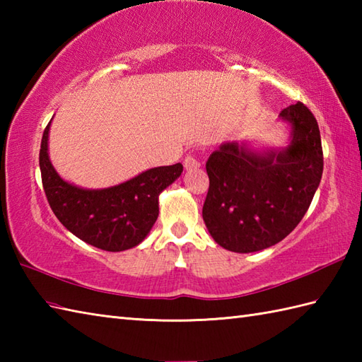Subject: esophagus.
Segmentation results:
<instances>
[{"label": "esophagus", "instance_id": "1", "mask_svg": "<svg viewBox=\"0 0 362 362\" xmlns=\"http://www.w3.org/2000/svg\"><path fill=\"white\" fill-rule=\"evenodd\" d=\"M183 166H185V169H197L199 166H201V163H199V160L194 158L193 156H187L185 160H183Z\"/></svg>", "mask_w": 362, "mask_h": 362}]
</instances>
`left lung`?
<instances>
[{
	"mask_svg": "<svg viewBox=\"0 0 362 362\" xmlns=\"http://www.w3.org/2000/svg\"><path fill=\"white\" fill-rule=\"evenodd\" d=\"M279 118L289 127L284 148L222 143L206 161L210 188L202 218L227 250L250 253L280 243L316 194L324 171L317 121L302 103L283 109Z\"/></svg>",
	"mask_w": 362,
	"mask_h": 362,
	"instance_id": "obj_1",
	"label": "left lung"
}]
</instances>
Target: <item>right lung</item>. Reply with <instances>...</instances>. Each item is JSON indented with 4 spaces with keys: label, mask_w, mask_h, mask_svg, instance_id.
Wrapping results in <instances>:
<instances>
[{
    "label": "right lung",
    "mask_w": 362,
    "mask_h": 362,
    "mask_svg": "<svg viewBox=\"0 0 362 362\" xmlns=\"http://www.w3.org/2000/svg\"><path fill=\"white\" fill-rule=\"evenodd\" d=\"M49 124L40 146V171L46 199L57 219L79 240L107 252L140 244L158 218V196L179 179L183 166L151 168L119 185L88 189L64 180L48 153Z\"/></svg>",
    "instance_id": "obj_1"
}]
</instances>
